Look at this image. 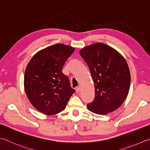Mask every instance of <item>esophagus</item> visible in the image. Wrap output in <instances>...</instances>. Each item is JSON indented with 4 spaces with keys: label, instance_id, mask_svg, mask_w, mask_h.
<instances>
[{
    "label": "esophagus",
    "instance_id": "esophagus-1",
    "mask_svg": "<svg viewBox=\"0 0 150 150\" xmlns=\"http://www.w3.org/2000/svg\"><path fill=\"white\" fill-rule=\"evenodd\" d=\"M80 90H81L80 86H79V87H77L76 88V92H80Z\"/></svg>",
    "mask_w": 150,
    "mask_h": 150
}]
</instances>
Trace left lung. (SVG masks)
Wrapping results in <instances>:
<instances>
[{
	"label": "left lung",
	"instance_id": "obj_1",
	"mask_svg": "<svg viewBox=\"0 0 150 150\" xmlns=\"http://www.w3.org/2000/svg\"><path fill=\"white\" fill-rule=\"evenodd\" d=\"M80 53L90 68L95 87V98L88 109L102 115L114 111L124 103L130 90V73L124 57L103 43L83 47Z\"/></svg>",
	"mask_w": 150,
	"mask_h": 150
}]
</instances>
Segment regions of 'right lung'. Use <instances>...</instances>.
Instances as JSON below:
<instances>
[{"instance_id":"right-lung-1","label":"right lung","mask_w":150,"mask_h":150,"mask_svg":"<svg viewBox=\"0 0 150 150\" xmlns=\"http://www.w3.org/2000/svg\"><path fill=\"white\" fill-rule=\"evenodd\" d=\"M74 50L67 45L55 44L38 51L28 64L24 90L31 105L42 113L52 115L62 111L75 92L62 72Z\"/></svg>"}]
</instances>
